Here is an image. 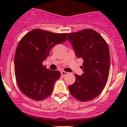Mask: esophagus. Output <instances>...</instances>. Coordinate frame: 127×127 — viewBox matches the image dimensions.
<instances>
[{"label":"esophagus","instance_id":"obj_1","mask_svg":"<svg viewBox=\"0 0 127 127\" xmlns=\"http://www.w3.org/2000/svg\"><path fill=\"white\" fill-rule=\"evenodd\" d=\"M61 75L63 77H64L65 75H66L68 74V72H64V71H61Z\"/></svg>","mask_w":127,"mask_h":127}]
</instances>
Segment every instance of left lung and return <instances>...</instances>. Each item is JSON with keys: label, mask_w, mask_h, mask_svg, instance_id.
<instances>
[{"label": "left lung", "mask_w": 127, "mask_h": 127, "mask_svg": "<svg viewBox=\"0 0 127 127\" xmlns=\"http://www.w3.org/2000/svg\"><path fill=\"white\" fill-rule=\"evenodd\" d=\"M68 40L77 57L83 59V73L75 74L69 91L79 101H90L100 94L107 83L110 63L108 44L100 34L90 29L68 33Z\"/></svg>", "instance_id": "left-lung-1"}]
</instances>
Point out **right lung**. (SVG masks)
<instances>
[{
    "instance_id": "add662e5",
    "label": "right lung",
    "mask_w": 127,
    "mask_h": 127,
    "mask_svg": "<svg viewBox=\"0 0 127 127\" xmlns=\"http://www.w3.org/2000/svg\"><path fill=\"white\" fill-rule=\"evenodd\" d=\"M67 33H55L35 29L19 42L14 59L15 74L22 93L35 101L43 100L52 94L61 73L43 66L51 49L65 42Z\"/></svg>"
}]
</instances>
